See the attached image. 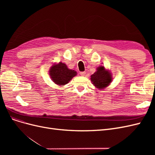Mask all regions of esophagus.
<instances>
[{"label": "esophagus", "instance_id": "obj_1", "mask_svg": "<svg viewBox=\"0 0 155 155\" xmlns=\"http://www.w3.org/2000/svg\"><path fill=\"white\" fill-rule=\"evenodd\" d=\"M85 74H86L85 72H80V75H81V76H85Z\"/></svg>", "mask_w": 155, "mask_h": 155}]
</instances>
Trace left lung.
I'll use <instances>...</instances> for the list:
<instances>
[{"mask_svg": "<svg viewBox=\"0 0 155 155\" xmlns=\"http://www.w3.org/2000/svg\"><path fill=\"white\" fill-rule=\"evenodd\" d=\"M92 84L99 89L105 88L109 85L112 77L110 72L107 70L104 66L97 68V70L91 76Z\"/></svg>", "mask_w": 155, "mask_h": 155, "instance_id": "8db88e82", "label": "left lung"}]
</instances>
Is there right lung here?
Here are the masks:
<instances>
[{"label": "right lung", "mask_w": 155, "mask_h": 155, "mask_svg": "<svg viewBox=\"0 0 155 155\" xmlns=\"http://www.w3.org/2000/svg\"><path fill=\"white\" fill-rule=\"evenodd\" d=\"M49 72L51 79L58 85H66L77 75L76 71L68 69L67 65L61 62L51 66Z\"/></svg>", "instance_id": "obj_1"}]
</instances>
